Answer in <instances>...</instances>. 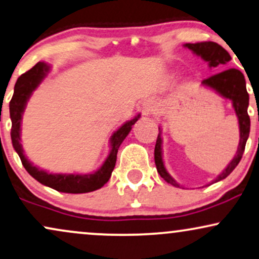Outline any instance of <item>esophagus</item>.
Here are the masks:
<instances>
[{"label":"esophagus","instance_id":"34e87169","mask_svg":"<svg viewBox=\"0 0 259 259\" xmlns=\"http://www.w3.org/2000/svg\"><path fill=\"white\" fill-rule=\"evenodd\" d=\"M154 111H155V106H154V103L152 100H147L143 103L142 105L143 116H150V114L154 113Z\"/></svg>","mask_w":259,"mask_h":259}]
</instances>
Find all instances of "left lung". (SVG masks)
Returning <instances> with one entry per match:
<instances>
[{"instance_id": "obj_1", "label": "left lung", "mask_w": 259, "mask_h": 259, "mask_svg": "<svg viewBox=\"0 0 259 259\" xmlns=\"http://www.w3.org/2000/svg\"><path fill=\"white\" fill-rule=\"evenodd\" d=\"M184 47L189 50H191L195 55H197L208 62V65L210 68H217L219 65H225L227 62L231 61V56L227 51L225 50L221 45L214 41H202V42H188ZM203 86L210 88V90L215 91L217 93L220 94L221 97L230 99L232 101V105L235 111V114L238 117L239 122V130H240V140H239L238 150L235 153L234 158L232 161L228 163L222 173H220L217 178L212 181V183L220 182L225 179L226 177L230 176L232 171L237 167L239 161L241 160L245 145L248 139V134H250V117L247 114V107H248V93L246 91V82H245V77L243 73L238 69H227L220 73L211 75L210 77L204 78L202 81ZM160 130V127H159ZM162 140H161V132L159 133L158 139H156L155 149H154V160H155L156 169L158 173L161 176V178L165 179L166 182L177 188H181L178 183L172 178L171 175L167 172L165 167V163L162 160Z\"/></svg>"}]
</instances>
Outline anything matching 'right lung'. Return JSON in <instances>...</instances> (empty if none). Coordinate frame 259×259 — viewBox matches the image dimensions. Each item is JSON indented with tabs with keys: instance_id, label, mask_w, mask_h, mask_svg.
<instances>
[{
	"instance_id": "1",
	"label": "right lung",
	"mask_w": 259,
	"mask_h": 259,
	"mask_svg": "<svg viewBox=\"0 0 259 259\" xmlns=\"http://www.w3.org/2000/svg\"><path fill=\"white\" fill-rule=\"evenodd\" d=\"M49 71H50V65L44 63V62H38L33 68L22 74L16 81L14 94H13L11 103H9L13 147L20 156L26 171L33 177L35 181L41 183L42 185H47L49 188L57 190V191L67 192V194H84V192L94 191V190L100 189L101 186H104L109 182L111 173H112L114 165H116L119 146L122 145L124 139L130 133L134 124L140 118V114H137L135 118L127 120L117 132L112 134V136L110 137L111 150L109 156L101 165V167L98 168L96 172L87 173V175H74V173H71V175L64 173L63 175V173H49L44 169H39L37 166H33V163L29 161L24 154L20 137L21 120L22 113H24L29 97L32 96L34 90H37V87L44 80Z\"/></svg>"
}]
</instances>
